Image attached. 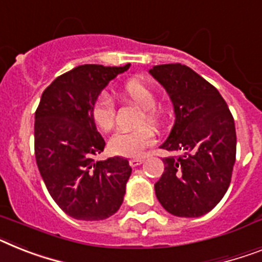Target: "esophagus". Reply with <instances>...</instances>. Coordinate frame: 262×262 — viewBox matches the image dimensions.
<instances>
[{"instance_id": "1", "label": "esophagus", "mask_w": 262, "mask_h": 262, "mask_svg": "<svg viewBox=\"0 0 262 262\" xmlns=\"http://www.w3.org/2000/svg\"><path fill=\"white\" fill-rule=\"evenodd\" d=\"M142 161L144 160H141V158H132V160H129V164H130L132 168H136L138 165H141Z\"/></svg>"}]
</instances>
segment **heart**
Wrapping results in <instances>:
<instances>
[{
  "label": "heart",
  "mask_w": 262,
  "mask_h": 262,
  "mask_svg": "<svg viewBox=\"0 0 262 262\" xmlns=\"http://www.w3.org/2000/svg\"><path fill=\"white\" fill-rule=\"evenodd\" d=\"M120 94L144 109L142 122L157 125L161 120V111L156 105V94L148 83L130 80L121 88ZM92 118L98 129L109 132L116 121V106L107 94H101L92 106ZM155 142V135L149 127L136 130H118L109 140V150L121 157H140L145 149Z\"/></svg>",
  "instance_id": "1"
}]
</instances>
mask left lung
I'll use <instances>...</instances> for the list:
<instances>
[{
  "label": "left lung",
  "mask_w": 262,
  "mask_h": 262,
  "mask_svg": "<svg viewBox=\"0 0 262 262\" xmlns=\"http://www.w3.org/2000/svg\"><path fill=\"white\" fill-rule=\"evenodd\" d=\"M149 73L168 92L174 125L165 150L164 173L155 184L158 201L177 217H200L221 201L229 188L236 161V127L219 90L181 63L156 65Z\"/></svg>",
  "instance_id": "left-lung-1"
}]
</instances>
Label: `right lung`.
I'll use <instances>...</instances> for the list:
<instances>
[{
    "label": "right lung",
    "mask_w": 262,
    "mask_h": 262,
    "mask_svg": "<svg viewBox=\"0 0 262 262\" xmlns=\"http://www.w3.org/2000/svg\"><path fill=\"white\" fill-rule=\"evenodd\" d=\"M129 67L80 65L57 77L41 96L34 117L37 166L52 199L76 220H105L124 201L130 165L118 156L94 161L105 141L92 118V106Z\"/></svg>",
    "instance_id": "obj_1"
}]
</instances>
